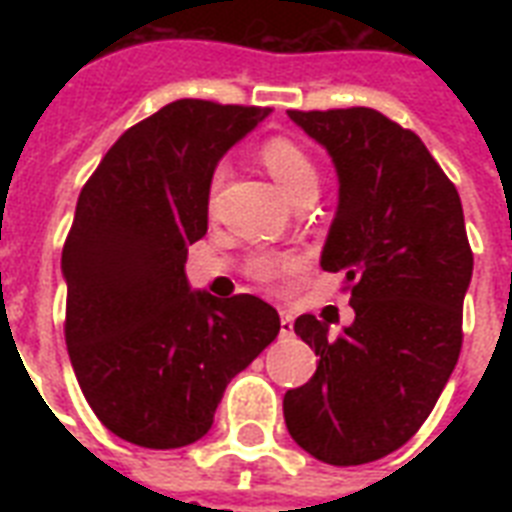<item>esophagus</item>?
Here are the masks:
<instances>
[{
	"mask_svg": "<svg viewBox=\"0 0 512 512\" xmlns=\"http://www.w3.org/2000/svg\"><path fill=\"white\" fill-rule=\"evenodd\" d=\"M295 335V321H292V313L281 311V337Z\"/></svg>",
	"mask_w": 512,
	"mask_h": 512,
	"instance_id": "esophagus-1",
	"label": "esophagus"
}]
</instances>
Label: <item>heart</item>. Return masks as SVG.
<instances>
[{"label":"heart","instance_id":"obj_1","mask_svg":"<svg viewBox=\"0 0 512 512\" xmlns=\"http://www.w3.org/2000/svg\"><path fill=\"white\" fill-rule=\"evenodd\" d=\"M260 162L281 191L287 193L289 199H300L303 193L316 191L319 188V167L311 159V154L303 146H297L295 140L289 138H271L260 146ZM225 180V170L217 167L209 183V193L215 196ZM295 257L292 255H257L249 260V276L260 284H273V281L284 276L287 271L295 268Z\"/></svg>","mask_w":512,"mask_h":512}]
</instances>
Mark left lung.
Wrapping results in <instances>:
<instances>
[{
	"label": "left lung",
	"instance_id": "obj_1",
	"mask_svg": "<svg viewBox=\"0 0 512 512\" xmlns=\"http://www.w3.org/2000/svg\"><path fill=\"white\" fill-rule=\"evenodd\" d=\"M287 114L335 162L321 268L345 276L356 319L337 337L311 313L295 321L319 366L287 390L284 422L316 460L364 465L420 430L460 358L473 276L462 201L425 143L374 108Z\"/></svg>",
	"mask_w": 512,
	"mask_h": 512
}]
</instances>
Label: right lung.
<instances>
[{
    "label": "right lung",
    "mask_w": 512,
    "mask_h": 512,
    "mask_svg": "<svg viewBox=\"0 0 512 512\" xmlns=\"http://www.w3.org/2000/svg\"><path fill=\"white\" fill-rule=\"evenodd\" d=\"M268 114L175 100L124 132L79 193L60 263L68 356L92 412L130 444L207 436L225 385L279 335L260 297L223 303L185 279L217 162Z\"/></svg>",
    "instance_id": "obj_1"
}]
</instances>
